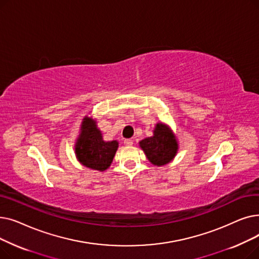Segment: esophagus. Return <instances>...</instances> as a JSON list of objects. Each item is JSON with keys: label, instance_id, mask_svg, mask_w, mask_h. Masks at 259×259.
<instances>
[{"label": "esophagus", "instance_id": "esophagus-1", "mask_svg": "<svg viewBox=\"0 0 259 259\" xmlns=\"http://www.w3.org/2000/svg\"><path fill=\"white\" fill-rule=\"evenodd\" d=\"M124 144L125 145H132L133 144V140L132 139H125L124 140Z\"/></svg>", "mask_w": 259, "mask_h": 259}]
</instances>
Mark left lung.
I'll return each instance as SVG.
<instances>
[{"label":"left lung","instance_id":"left-lung-1","mask_svg":"<svg viewBox=\"0 0 259 259\" xmlns=\"http://www.w3.org/2000/svg\"><path fill=\"white\" fill-rule=\"evenodd\" d=\"M140 146L147 159L157 166L168 163L178 149L177 141L171 132L161 123L156 125L153 137L140 141Z\"/></svg>","mask_w":259,"mask_h":259}]
</instances>
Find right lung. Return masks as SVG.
<instances>
[{
  "label": "right lung",
  "instance_id": "add662e5",
  "mask_svg": "<svg viewBox=\"0 0 259 259\" xmlns=\"http://www.w3.org/2000/svg\"><path fill=\"white\" fill-rule=\"evenodd\" d=\"M117 149V141H103L95 122L88 117L83 119L81 135L76 145L77 157L83 165L97 170H105L113 162Z\"/></svg>",
  "mask_w": 259,
  "mask_h": 259
}]
</instances>
